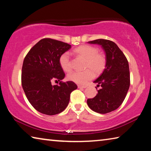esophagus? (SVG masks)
Instances as JSON below:
<instances>
[{
	"label": "esophagus",
	"instance_id": "1",
	"mask_svg": "<svg viewBox=\"0 0 151 151\" xmlns=\"http://www.w3.org/2000/svg\"><path fill=\"white\" fill-rule=\"evenodd\" d=\"M78 88H86V86H83V85H78Z\"/></svg>",
	"mask_w": 151,
	"mask_h": 151
}]
</instances>
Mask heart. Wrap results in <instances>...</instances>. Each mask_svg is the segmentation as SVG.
<instances>
[{
    "label": "heart",
    "instance_id": "heart-1",
    "mask_svg": "<svg viewBox=\"0 0 151 151\" xmlns=\"http://www.w3.org/2000/svg\"><path fill=\"white\" fill-rule=\"evenodd\" d=\"M74 52L80 57L85 58L83 71H74L68 75L69 81L76 84L83 85L93 78L94 75H98L103 72L106 66V58L102 53L99 52L96 47L90 45H81L74 50ZM59 64L65 72H70L72 69V64L68 52L60 55Z\"/></svg>",
    "mask_w": 151,
    "mask_h": 151
}]
</instances>
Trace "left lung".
<instances>
[{"label":"left lung","instance_id":"1","mask_svg":"<svg viewBox=\"0 0 151 151\" xmlns=\"http://www.w3.org/2000/svg\"><path fill=\"white\" fill-rule=\"evenodd\" d=\"M88 43L101 46L105 52L106 66L101 76L94 81L101 88L94 98L87 99V104L94 112L109 113L121 106L129 91V63L118 46L111 40L97 39Z\"/></svg>","mask_w":151,"mask_h":151}]
</instances>
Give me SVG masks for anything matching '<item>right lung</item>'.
Masks as SVG:
<instances>
[{
	"label": "right lung",
	"mask_w": 151,
	"mask_h": 151,
	"mask_svg": "<svg viewBox=\"0 0 151 151\" xmlns=\"http://www.w3.org/2000/svg\"><path fill=\"white\" fill-rule=\"evenodd\" d=\"M71 45L59 40L43 39L29 50L22 68L21 81L29 103L37 111L47 115L60 113L68 106L70 95L77 88L75 83L62 81L65 74L59 58ZM52 80L60 82L52 86Z\"/></svg>",
	"instance_id": "right-lung-1"
}]
</instances>
